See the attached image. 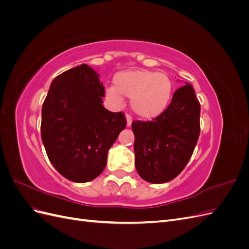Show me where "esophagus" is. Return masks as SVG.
I'll list each match as a JSON object with an SVG mask.
<instances>
[{"label": "esophagus", "instance_id": "esophagus-1", "mask_svg": "<svg viewBox=\"0 0 249 249\" xmlns=\"http://www.w3.org/2000/svg\"><path fill=\"white\" fill-rule=\"evenodd\" d=\"M131 124H132V116L129 115V114H126V125L131 126Z\"/></svg>", "mask_w": 249, "mask_h": 249}]
</instances>
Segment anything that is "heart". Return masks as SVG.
<instances>
[{"label":"heart","instance_id":"obj_1","mask_svg":"<svg viewBox=\"0 0 249 249\" xmlns=\"http://www.w3.org/2000/svg\"><path fill=\"white\" fill-rule=\"evenodd\" d=\"M114 85L106 89V96L122 104L123 96L131 97L132 110L142 118H155L166 110L172 94V81L166 73L152 71H119Z\"/></svg>","mask_w":249,"mask_h":249}]
</instances>
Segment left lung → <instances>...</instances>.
Masks as SVG:
<instances>
[{
  "mask_svg": "<svg viewBox=\"0 0 249 249\" xmlns=\"http://www.w3.org/2000/svg\"><path fill=\"white\" fill-rule=\"evenodd\" d=\"M199 117L200 104L186 83L162 114L150 122L134 120L135 167L143 179L162 184L183 171L199 137Z\"/></svg>",
  "mask_w": 249,
  "mask_h": 249,
  "instance_id": "obj_1",
  "label": "left lung"
}]
</instances>
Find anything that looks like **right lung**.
<instances>
[{
  "instance_id": "obj_1",
  "label": "right lung",
  "mask_w": 249,
  "mask_h": 249,
  "mask_svg": "<svg viewBox=\"0 0 249 249\" xmlns=\"http://www.w3.org/2000/svg\"><path fill=\"white\" fill-rule=\"evenodd\" d=\"M99 74L86 64L60 73L42 105L41 139L49 160L65 178L86 183L99 177L110 147L126 125L123 112H110Z\"/></svg>"
}]
</instances>
